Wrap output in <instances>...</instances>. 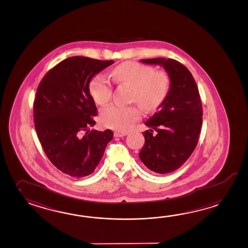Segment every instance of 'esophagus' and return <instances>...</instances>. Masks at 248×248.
Masks as SVG:
<instances>
[{
  "instance_id": "obj_1",
  "label": "esophagus",
  "mask_w": 248,
  "mask_h": 248,
  "mask_svg": "<svg viewBox=\"0 0 248 248\" xmlns=\"http://www.w3.org/2000/svg\"><path fill=\"white\" fill-rule=\"evenodd\" d=\"M127 133H128V132H119V131H117V132H114V136H115V137H124V136L127 135Z\"/></svg>"
}]
</instances>
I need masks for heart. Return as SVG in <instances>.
I'll use <instances>...</instances> for the list:
<instances>
[{"label": "heart", "instance_id": "b5f03b06", "mask_svg": "<svg viewBox=\"0 0 248 248\" xmlns=\"http://www.w3.org/2000/svg\"><path fill=\"white\" fill-rule=\"evenodd\" d=\"M114 80L132 86L131 100L137 102L142 109L152 112L159 108L166 99L171 79L164 70H155L149 65L127 61L112 70ZM89 91L94 101L99 105L108 103L113 94L112 83L103 76L94 77L89 84ZM141 113L137 106L111 105L101 111L102 124L117 131H127L140 119Z\"/></svg>", "mask_w": 248, "mask_h": 248}]
</instances>
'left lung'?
Segmentation results:
<instances>
[{
    "label": "left lung",
    "instance_id": "8db88e82",
    "mask_svg": "<svg viewBox=\"0 0 248 248\" xmlns=\"http://www.w3.org/2000/svg\"><path fill=\"white\" fill-rule=\"evenodd\" d=\"M141 61L162 65L171 79L162 108L145 123L151 129L143 132L145 144L139 154L149 170L164 174L178 169L196 149L203 121L202 102L194 77L181 62L164 58Z\"/></svg>",
    "mask_w": 248,
    "mask_h": 248
}]
</instances>
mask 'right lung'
<instances>
[{
	"label": "right lung",
	"mask_w": 248,
	"mask_h": 248,
	"mask_svg": "<svg viewBox=\"0 0 248 248\" xmlns=\"http://www.w3.org/2000/svg\"><path fill=\"white\" fill-rule=\"evenodd\" d=\"M113 63L71 57L53 66L39 83L33 101L37 137L50 162L69 176L93 173L114 136L110 130H88L97 116L89 83Z\"/></svg>",
	"instance_id": "right-lung-1"
}]
</instances>
